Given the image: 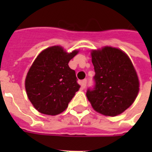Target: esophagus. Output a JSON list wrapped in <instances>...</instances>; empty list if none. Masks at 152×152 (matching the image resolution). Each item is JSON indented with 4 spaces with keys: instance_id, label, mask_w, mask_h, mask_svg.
Segmentation results:
<instances>
[{
    "instance_id": "obj_1",
    "label": "esophagus",
    "mask_w": 152,
    "mask_h": 152,
    "mask_svg": "<svg viewBox=\"0 0 152 152\" xmlns=\"http://www.w3.org/2000/svg\"><path fill=\"white\" fill-rule=\"evenodd\" d=\"M86 84H87V80L86 79L83 80L82 81H81V87H82L83 89H85V88H86Z\"/></svg>"
}]
</instances>
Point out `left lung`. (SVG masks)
<instances>
[{"label": "left lung", "mask_w": 152, "mask_h": 152, "mask_svg": "<svg viewBox=\"0 0 152 152\" xmlns=\"http://www.w3.org/2000/svg\"><path fill=\"white\" fill-rule=\"evenodd\" d=\"M94 87L86 96L96 112L115 116L129 108L139 91L137 72L122 50L110 46L91 52Z\"/></svg>", "instance_id": "left-lung-1"}]
</instances>
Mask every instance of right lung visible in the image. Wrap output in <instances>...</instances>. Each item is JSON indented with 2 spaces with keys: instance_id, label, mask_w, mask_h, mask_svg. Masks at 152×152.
I'll list each match as a JSON object with an SVG mask.
<instances>
[{
  "instance_id": "add662e5",
  "label": "right lung",
  "mask_w": 152,
  "mask_h": 152,
  "mask_svg": "<svg viewBox=\"0 0 152 152\" xmlns=\"http://www.w3.org/2000/svg\"><path fill=\"white\" fill-rule=\"evenodd\" d=\"M78 50L66 53L61 46L49 47L37 57L25 80L30 102L42 114L55 115L65 111L80 89L76 72L68 66Z\"/></svg>"
}]
</instances>
